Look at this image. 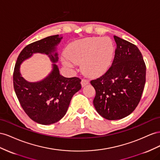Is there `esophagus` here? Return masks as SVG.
Listing matches in <instances>:
<instances>
[{"label": "esophagus", "instance_id": "34e87169", "mask_svg": "<svg viewBox=\"0 0 160 160\" xmlns=\"http://www.w3.org/2000/svg\"><path fill=\"white\" fill-rule=\"evenodd\" d=\"M88 84V81L87 80H82V82H81V85H82V87H84V86H85L86 85H87Z\"/></svg>", "mask_w": 160, "mask_h": 160}]
</instances>
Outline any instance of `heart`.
<instances>
[{"instance_id": "obj_1", "label": "heart", "mask_w": 160, "mask_h": 160, "mask_svg": "<svg viewBox=\"0 0 160 160\" xmlns=\"http://www.w3.org/2000/svg\"><path fill=\"white\" fill-rule=\"evenodd\" d=\"M115 54V45L108 37H90L76 41L68 47L66 56L75 63H81L82 70L90 77L100 76L109 70ZM63 64L71 63L63 59Z\"/></svg>"}]
</instances>
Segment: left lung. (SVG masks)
<instances>
[{"instance_id": "left-lung-1", "label": "left lung", "mask_w": 160, "mask_h": 160, "mask_svg": "<svg viewBox=\"0 0 160 160\" xmlns=\"http://www.w3.org/2000/svg\"><path fill=\"white\" fill-rule=\"evenodd\" d=\"M114 39L117 49L111 67L90 82L96 90L94 108L108 120L129 115L138 105L145 84L146 66L138 48L117 36Z\"/></svg>"}]
</instances>
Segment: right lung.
<instances>
[{"label": "right lung", "mask_w": 160, "mask_h": 160, "mask_svg": "<svg viewBox=\"0 0 160 160\" xmlns=\"http://www.w3.org/2000/svg\"><path fill=\"white\" fill-rule=\"evenodd\" d=\"M63 37L56 35L29 44L18 56L13 73V85L18 100L32 120L42 125L57 122L66 115L71 99L81 89L78 78H66L60 74L58 45ZM34 53L47 54L52 69L42 81L31 83L22 76L21 63Z\"/></svg>", "instance_id": "add662e5"}]
</instances>
